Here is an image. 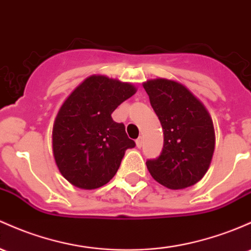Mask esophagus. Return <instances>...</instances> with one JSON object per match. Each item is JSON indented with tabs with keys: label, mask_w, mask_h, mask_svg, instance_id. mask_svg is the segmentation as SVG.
Returning a JSON list of instances; mask_svg holds the SVG:
<instances>
[{
	"label": "esophagus",
	"mask_w": 251,
	"mask_h": 251,
	"mask_svg": "<svg viewBox=\"0 0 251 251\" xmlns=\"http://www.w3.org/2000/svg\"><path fill=\"white\" fill-rule=\"evenodd\" d=\"M136 145H137V148H142V145H143V137L140 136L138 139L136 140Z\"/></svg>",
	"instance_id": "1"
}]
</instances>
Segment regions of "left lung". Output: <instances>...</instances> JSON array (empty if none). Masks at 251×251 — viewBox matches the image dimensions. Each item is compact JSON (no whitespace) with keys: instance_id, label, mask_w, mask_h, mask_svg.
I'll use <instances>...</instances> for the list:
<instances>
[{"instance_id":"8db88e82","label":"left lung","mask_w":251,"mask_h":251,"mask_svg":"<svg viewBox=\"0 0 251 251\" xmlns=\"http://www.w3.org/2000/svg\"><path fill=\"white\" fill-rule=\"evenodd\" d=\"M163 128V150L149 159L151 176L169 189L198 183L210 168L216 145L212 118L186 85L167 78L143 83Z\"/></svg>"}]
</instances>
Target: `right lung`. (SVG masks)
I'll list each match as a JSON object with an SVG mask.
<instances>
[{
	"mask_svg": "<svg viewBox=\"0 0 251 251\" xmlns=\"http://www.w3.org/2000/svg\"><path fill=\"white\" fill-rule=\"evenodd\" d=\"M136 92L128 82L92 75L65 99L52 128V152L59 173L73 186L100 188L117 174L125 151L136 143L112 113Z\"/></svg>",
	"mask_w": 251,
	"mask_h": 251,
	"instance_id": "right-lung-1",
	"label": "right lung"
}]
</instances>
